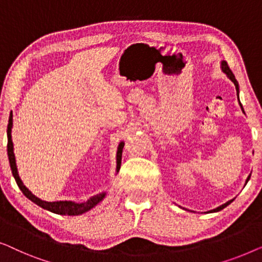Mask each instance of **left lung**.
<instances>
[{"label": "left lung", "mask_w": 262, "mask_h": 262, "mask_svg": "<svg viewBox=\"0 0 262 262\" xmlns=\"http://www.w3.org/2000/svg\"><path fill=\"white\" fill-rule=\"evenodd\" d=\"M222 70H223V72H226L227 73V76L229 77V79L231 80V82L234 83V85H235V88H236V93H238V84H237V80L235 79V76H234V73L231 72V70H230V68H229V65H228V62L227 61H223L222 62ZM238 98V97H237ZM241 104V103H240ZM241 108H242V105H241ZM249 178H250V176L248 177V178H247V182H248L249 180ZM246 182V183H247ZM231 203V201H229V202H227L226 204H223V205H221V206H219V208H216V209H213V210H211V211H220V210H222V209H224L226 208L227 205H229Z\"/></svg>", "instance_id": "1"}]
</instances>
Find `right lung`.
I'll return each mask as SVG.
<instances>
[{
    "label": "right lung",
    "mask_w": 262,
    "mask_h": 262,
    "mask_svg": "<svg viewBox=\"0 0 262 262\" xmlns=\"http://www.w3.org/2000/svg\"><path fill=\"white\" fill-rule=\"evenodd\" d=\"M12 127H13V115L10 114L9 116V122H8V128H7V135H8V145H7V148H8V158H9V164H10V168H12L13 176L16 180L17 186L20 187V190L22 191V193L25 194L26 197L29 198L32 202H34L35 204H38L41 208L49 210L51 212L54 213H59V215H68V216H77L80 215V213H84L86 211H89L91 208L99 203L103 198H104L105 193H99L96 194V196L91 197L84 203H73V202H45L39 200L38 197H35L31 191H29L27 187L24 185L22 180L20 179L19 173H17V168H16V163H15V156H14V150H13V141H12ZM124 143L121 142L119 145V149H117V171H119L121 167V159H122V149H123Z\"/></svg>",
    "instance_id": "add662e5"
}]
</instances>
